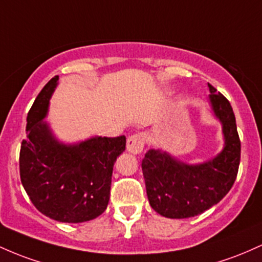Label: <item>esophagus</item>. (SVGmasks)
Returning a JSON list of instances; mask_svg holds the SVG:
<instances>
[{"mask_svg": "<svg viewBox=\"0 0 262 262\" xmlns=\"http://www.w3.org/2000/svg\"><path fill=\"white\" fill-rule=\"evenodd\" d=\"M146 143L145 134H135L128 137L127 140V151L132 155H140L143 151Z\"/></svg>", "mask_w": 262, "mask_h": 262, "instance_id": "1", "label": "esophagus"}]
</instances>
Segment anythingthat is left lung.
Listing matches in <instances>:
<instances>
[{"instance_id":"obj_1","label":"left lung","mask_w":262,"mask_h":262,"mask_svg":"<svg viewBox=\"0 0 262 262\" xmlns=\"http://www.w3.org/2000/svg\"><path fill=\"white\" fill-rule=\"evenodd\" d=\"M208 104L222 125V151L198 163L178 160L162 148H151L142 160L149 205L160 215L184 219L218 204L233 187L240 163V140L230 102L208 84Z\"/></svg>"}]
</instances>
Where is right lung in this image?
<instances>
[{
  "label": "right lung",
  "instance_id": "right-lung-1",
  "mask_svg": "<svg viewBox=\"0 0 262 262\" xmlns=\"http://www.w3.org/2000/svg\"><path fill=\"white\" fill-rule=\"evenodd\" d=\"M59 84L55 75L34 100L27 115V140L19 154V174L25 190L40 213L61 223L98 218L110 199L111 177L126 137L92 136L64 142L46 119Z\"/></svg>",
  "mask_w": 262,
  "mask_h": 262
}]
</instances>
